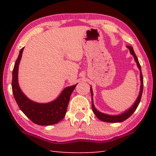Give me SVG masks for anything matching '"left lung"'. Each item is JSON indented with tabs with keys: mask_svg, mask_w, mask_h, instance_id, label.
<instances>
[{
	"mask_svg": "<svg viewBox=\"0 0 156 156\" xmlns=\"http://www.w3.org/2000/svg\"><path fill=\"white\" fill-rule=\"evenodd\" d=\"M127 48L129 49L131 54L133 55L134 57V59H135L136 62L137 63V65H138V67L139 68L140 71V80H141V86H140V91L139 96L137 98L136 101L134 105L131 107L128 111H126V112L122 113V114L118 115H107L105 114V113H100L96 109V108L94 107V105L93 104V99H92V96H93V92H92V89L91 88V100H92V110H93L94 113H95V115H96V117L98 118L99 120L101 121H103V122H123L124 120H125L129 118L130 116L133 114V112H135L136 109L138 107V105L140 102L141 98H142V91H143V76H142V71H141V67L140 65L139 61L138 58H137L136 55L135 54V52L133 51V47L131 46H126Z\"/></svg>",
	"mask_w": 156,
	"mask_h": 156,
	"instance_id": "8db88e82",
	"label": "left lung"
}]
</instances>
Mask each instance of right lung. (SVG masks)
Wrapping results in <instances>:
<instances>
[{
    "label": "right lung",
    "instance_id": "1",
    "mask_svg": "<svg viewBox=\"0 0 156 156\" xmlns=\"http://www.w3.org/2000/svg\"><path fill=\"white\" fill-rule=\"evenodd\" d=\"M23 49L24 47L20 49L12 72V92L16 103L25 115L36 125H51L56 124L65 117L71 94L77 84L66 87L56 100L49 103L41 104L31 101L23 94L18 83V65Z\"/></svg>",
    "mask_w": 156,
    "mask_h": 156
}]
</instances>
